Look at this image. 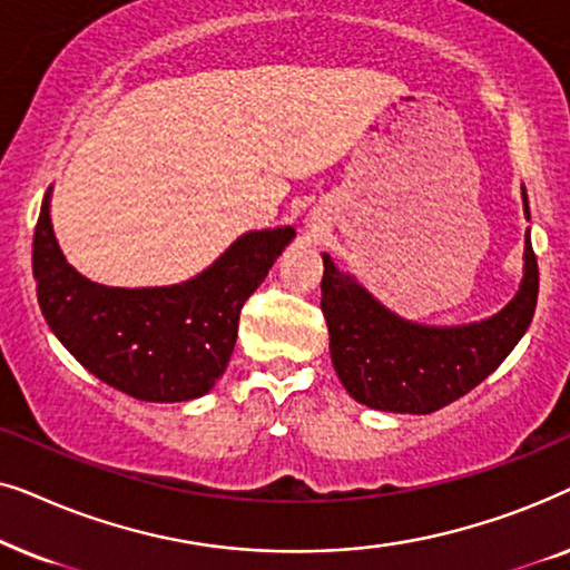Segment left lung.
<instances>
[{
	"instance_id": "1",
	"label": "left lung",
	"mask_w": 570,
	"mask_h": 570,
	"mask_svg": "<svg viewBox=\"0 0 570 570\" xmlns=\"http://www.w3.org/2000/svg\"><path fill=\"white\" fill-rule=\"evenodd\" d=\"M521 199L529 220L524 186ZM322 259V311L334 371L355 402L400 415H431L485 381L524 337L540 291L529 230L517 295L498 314L459 326L402 318L373 298L355 275L337 269L330 254Z\"/></svg>"
}]
</instances>
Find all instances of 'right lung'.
I'll list each match as a JSON object with an SVG mask.
<instances>
[{"mask_svg":"<svg viewBox=\"0 0 570 570\" xmlns=\"http://www.w3.org/2000/svg\"><path fill=\"white\" fill-rule=\"evenodd\" d=\"M295 228L248 230L199 275L163 287H111L80 275L51 225V186L33 236L46 324L104 384L142 402H189L225 373L238 316Z\"/></svg>","mask_w":570,"mask_h":570,"instance_id":"1","label":"right lung"}]
</instances>
